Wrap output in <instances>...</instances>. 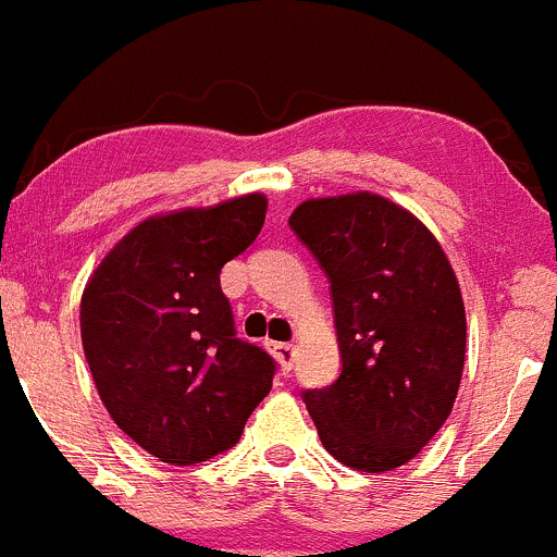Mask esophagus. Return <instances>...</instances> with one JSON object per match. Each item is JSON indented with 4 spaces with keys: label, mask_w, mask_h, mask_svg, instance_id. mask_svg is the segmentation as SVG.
<instances>
[{
    "label": "esophagus",
    "mask_w": 557,
    "mask_h": 557,
    "mask_svg": "<svg viewBox=\"0 0 557 557\" xmlns=\"http://www.w3.org/2000/svg\"><path fill=\"white\" fill-rule=\"evenodd\" d=\"M272 355H274V360L283 366V371H290V368H294L296 346L294 343H272Z\"/></svg>",
    "instance_id": "1"
}]
</instances>
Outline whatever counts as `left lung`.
I'll return each instance as SVG.
<instances>
[{
  "label": "left lung",
  "instance_id": "left-lung-1",
  "mask_svg": "<svg viewBox=\"0 0 557 557\" xmlns=\"http://www.w3.org/2000/svg\"><path fill=\"white\" fill-rule=\"evenodd\" d=\"M330 280L343 371L302 398L321 445L362 472L407 465L459 393L467 321L429 227L371 191L305 200L288 220Z\"/></svg>",
  "mask_w": 557,
  "mask_h": 557
}]
</instances>
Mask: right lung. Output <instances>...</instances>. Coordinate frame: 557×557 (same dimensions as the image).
Masks as SVG:
<instances>
[{
  "mask_svg": "<svg viewBox=\"0 0 557 557\" xmlns=\"http://www.w3.org/2000/svg\"><path fill=\"white\" fill-rule=\"evenodd\" d=\"M267 197L150 216L82 296V346L103 407L139 448L197 465L233 448L277 362L242 341L220 272L261 233Z\"/></svg>",
  "mask_w": 557,
  "mask_h": 557,
  "instance_id": "1",
  "label": "right lung"
}]
</instances>
